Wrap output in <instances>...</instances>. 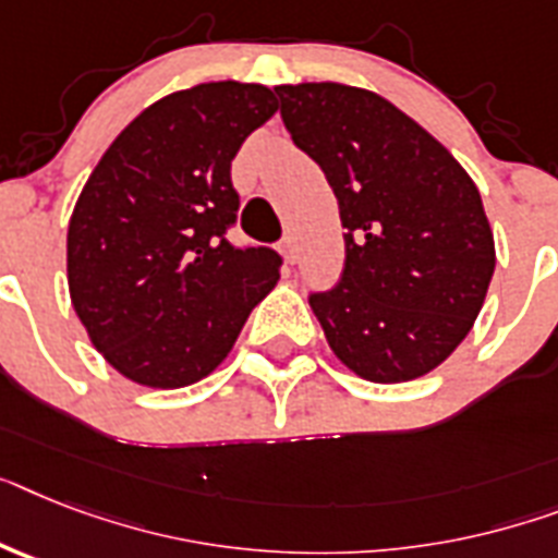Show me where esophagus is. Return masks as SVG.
I'll list each match as a JSON object with an SVG mask.
<instances>
[{"instance_id":"34e87169","label":"esophagus","mask_w":558,"mask_h":558,"mask_svg":"<svg viewBox=\"0 0 558 558\" xmlns=\"http://www.w3.org/2000/svg\"><path fill=\"white\" fill-rule=\"evenodd\" d=\"M279 251H282V256L288 265H293V262H296V242H293V236H284L282 245H279Z\"/></svg>"}]
</instances>
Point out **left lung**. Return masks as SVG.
<instances>
[{
	"mask_svg": "<svg viewBox=\"0 0 558 558\" xmlns=\"http://www.w3.org/2000/svg\"><path fill=\"white\" fill-rule=\"evenodd\" d=\"M290 140L339 199L344 268L311 290L330 348L362 379L425 376L473 328L496 251L473 179L388 99L336 82L279 85Z\"/></svg>",
	"mask_w": 558,
	"mask_h": 558,
	"instance_id": "left-lung-1",
	"label": "left lung"
}]
</instances>
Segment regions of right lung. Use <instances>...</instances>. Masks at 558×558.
<instances>
[{
	"mask_svg": "<svg viewBox=\"0 0 558 558\" xmlns=\"http://www.w3.org/2000/svg\"><path fill=\"white\" fill-rule=\"evenodd\" d=\"M279 102L207 82L133 119L87 179L68 228V284L96 351L147 388L214 371L279 279L282 256L236 245L230 162Z\"/></svg>",
	"mask_w": 558,
	"mask_h": 558,
	"instance_id": "right-lung-1",
	"label": "right lung"
}]
</instances>
